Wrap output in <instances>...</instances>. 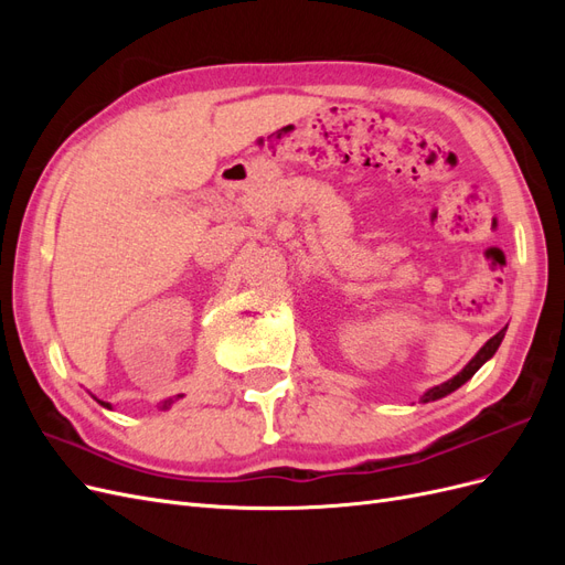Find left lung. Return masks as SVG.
Wrapping results in <instances>:
<instances>
[{"mask_svg": "<svg viewBox=\"0 0 565 565\" xmlns=\"http://www.w3.org/2000/svg\"><path fill=\"white\" fill-rule=\"evenodd\" d=\"M504 332H507V328H504V330H500V332L494 334L492 339H488V341H486V347H483L481 351H478V353L471 358L469 365H467L465 370H461L459 374H455V377H452V380H448L446 384H440V386H434V388L426 391L424 396H422V401H424V403H429V401H438V398H443V396H448V393H452L455 388H459V386L465 384V382H469V380L473 377V374L478 372V367H481L486 361H490V358L494 355V351L500 349L502 339H504Z\"/></svg>", "mask_w": 565, "mask_h": 565, "instance_id": "8db88e82", "label": "left lung"}]
</instances>
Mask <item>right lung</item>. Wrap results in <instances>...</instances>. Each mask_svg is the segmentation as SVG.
<instances>
[{
    "label": "right lung",
    "mask_w": 565,
    "mask_h": 565,
    "mask_svg": "<svg viewBox=\"0 0 565 565\" xmlns=\"http://www.w3.org/2000/svg\"><path fill=\"white\" fill-rule=\"evenodd\" d=\"M98 403H100V405H106V407H108V403H104V401H98ZM172 403H174V401H164V405H162V407H169V405H172Z\"/></svg>",
    "instance_id": "obj_1"
}]
</instances>
